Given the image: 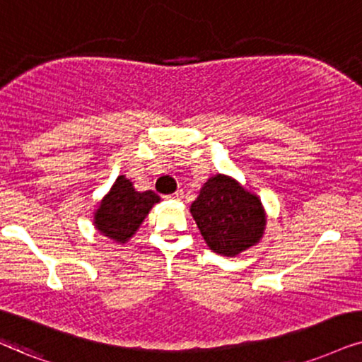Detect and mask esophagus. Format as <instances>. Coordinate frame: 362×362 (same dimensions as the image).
I'll return each mask as SVG.
<instances>
[{
	"mask_svg": "<svg viewBox=\"0 0 362 362\" xmlns=\"http://www.w3.org/2000/svg\"><path fill=\"white\" fill-rule=\"evenodd\" d=\"M168 197H170V199H177V200L184 199V190H177L175 194H172V195H168Z\"/></svg>",
	"mask_w": 362,
	"mask_h": 362,
	"instance_id": "34e87169",
	"label": "esophagus"
}]
</instances>
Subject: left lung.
<instances>
[{
  "label": "left lung",
  "mask_w": 362,
  "mask_h": 362,
  "mask_svg": "<svg viewBox=\"0 0 362 362\" xmlns=\"http://www.w3.org/2000/svg\"><path fill=\"white\" fill-rule=\"evenodd\" d=\"M190 212L210 249L227 257L255 245L264 234L260 200L226 175L205 182Z\"/></svg>",
  "instance_id": "8db88e82"
}]
</instances>
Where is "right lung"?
<instances>
[{
    "mask_svg": "<svg viewBox=\"0 0 362 362\" xmlns=\"http://www.w3.org/2000/svg\"><path fill=\"white\" fill-rule=\"evenodd\" d=\"M158 195L152 190L136 192L128 178L120 175L95 212V226L117 242H127L147 217Z\"/></svg>",
    "mask_w": 362,
    "mask_h": 362,
    "instance_id": "obj_1",
    "label": "right lung"
}]
</instances>
